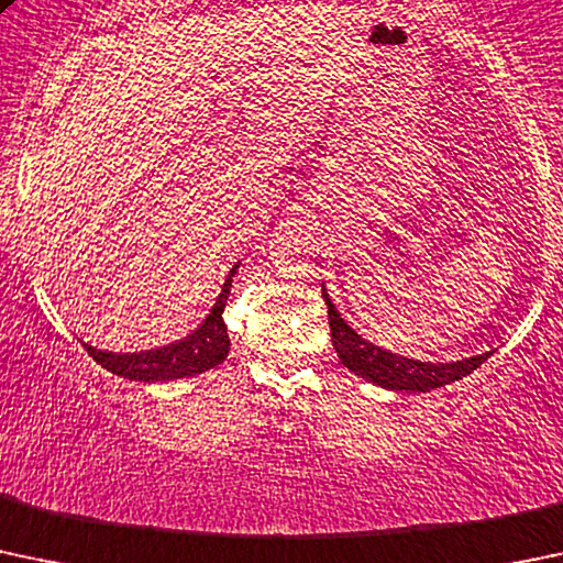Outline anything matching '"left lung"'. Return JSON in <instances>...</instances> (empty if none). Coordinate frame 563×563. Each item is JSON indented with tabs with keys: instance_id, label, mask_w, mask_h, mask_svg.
<instances>
[{
	"instance_id": "left-lung-1",
	"label": "left lung",
	"mask_w": 563,
	"mask_h": 563,
	"mask_svg": "<svg viewBox=\"0 0 563 563\" xmlns=\"http://www.w3.org/2000/svg\"><path fill=\"white\" fill-rule=\"evenodd\" d=\"M323 299L329 305V329L334 351L342 364L353 372V375L364 377L366 383L388 388V390H434L440 386H451V383L461 380V377L472 375L483 361H488L490 353H481V356L451 361V364H440V361H418L390 353L386 347L375 345V342L364 340L356 329L347 327L345 318L336 312L334 301L329 299L327 288H323Z\"/></svg>"
}]
</instances>
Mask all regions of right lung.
<instances>
[{
	"instance_id": "right-lung-1",
	"label": "right lung",
	"mask_w": 563,
	"mask_h": 563,
	"mask_svg": "<svg viewBox=\"0 0 563 563\" xmlns=\"http://www.w3.org/2000/svg\"><path fill=\"white\" fill-rule=\"evenodd\" d=\"M240 269V264H234L229 269L227 283H223L221 294H218L216 305L207 312V318L199 323L183 340L173 342V345L153 347V351H140V353H108L97 351V347L86 345L97 364H102L104 369L112 375H121L126 380H140V383H167V380H180V377H194L202 375V372L212 369V366L223 364L229 356V334L227 323H223V307H227L229 291H232V277Z\"/></svg>"
}]
</instances>
